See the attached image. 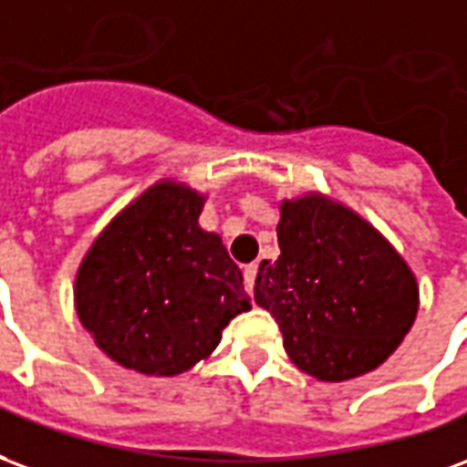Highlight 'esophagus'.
<instances>
[{
  "instance_id": "obj_1",
  "label": "esophagus",
  "mask_w": 467,
  "mask_h": 467,
  "mask_svg": "<svg viewBox=\"0 0 467 467\" xmlns=\"http://www.w3.org/2000/svg\"><path fill=\"white\" fill-rule=\"evenodd\" d=\"M256 274H258L256 264H248V266L244 268V284H246L248 291H251V288H254V284H256Z\"/></svg>"
}]
</instances>
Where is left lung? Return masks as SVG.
<instances>
[{"mask_svg":"<svg viewBox=\"0 0 467 467\" xmlns=\"http://www.w3.org/2000/svg\"><path fill=\"white\" fill-rule=\"evenodd\" d=\"M281 256L261 261L254 298L284 333L285 353L318 380L378 368L418 313V284L396 248L323 193L281 203Z\"/></svg>","mask_w":467,"mask_h":467,"instance_id":"8db88e82","label":"left lung"}]
</instances>
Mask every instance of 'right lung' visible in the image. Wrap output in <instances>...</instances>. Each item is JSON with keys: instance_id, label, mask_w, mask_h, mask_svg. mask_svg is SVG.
Here are the masks:
<instances>
[{"instance_id": "obj_1", "label": "right lung", "mask_w": 467, "mask_h": 467, "mask_svg": "<svg viewBox=\"0 0 467 467\" xmlns=\"http://www.w3.org/2000/svg\"><path fill=\"white\" fill-rule=\"evenodd\" d=\"M206 196L159 182L119 211L77 271L81 326L109 358L144 376H179L209 358L251 311L221 236L199 226Z\"/></svg>"}]
</instances>
